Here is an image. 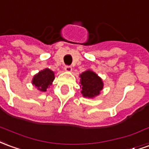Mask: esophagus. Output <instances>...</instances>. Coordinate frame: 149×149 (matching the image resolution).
<instances>
[{
  "label": "esophagus",
  "mask_w": 149,
  "mask_h": 149,
  "mask_svg": "<svg viewBox=\"0 0 149 149\" xmlns=\"http://www.w3.org/2000/svg\"><path fill=\"white\" fill-rule=\"evenodd\" d=\"M64 70L66 72H72V68L70 65H67V66L64 67Z\"/></svg>",
  "instance_id": "34e87169"
}]
</instances>
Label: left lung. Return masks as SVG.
<instances>
[{
	"label": "left lung",
	"instance_id": "left-lung-1",
	"mask_svg": "<svg viewBox=\"0 0 149 149\" xmlns=\"http://www.w3.org/2000/svg\"><path fill=\"white\" fill-rule=\"evenodd\" d=\"M81 77V93L85 97H93L98 95L103 88V83L101 78L93 72L88 70L84 72Z\"/></svg>",
	"mask_w": 149,
	"mask_h": 149
}]
</instances>
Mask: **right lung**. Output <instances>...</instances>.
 Here are the masks:
<instances>
[{
	"mask_svg": "<svg viewBox=\"0 0 149 149\" xmlns=\"http://www.w3.org/2000/svg\"><path fill=\"white\" fill-rule=\"evenodd\" d=\"M55 78L54 72L49 68H46L42 71H40L33 78L32 83L35 85L40 91L45 92L48 89L50 85H52L53 80Z\"/></svg>",
	"mask_w": 149,
	"mask_h": 149,
	"instance_id": "obj_1",
	"label": "right lung"
}]
</instances>
